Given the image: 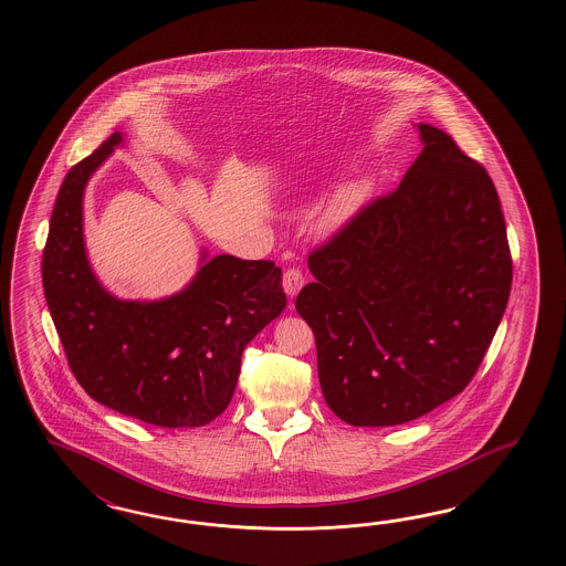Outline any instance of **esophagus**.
Wrapping results in <instances>:
<instances>
[{
    "mask_svg": "<svg viewBox=\"0 0 566 566\" xmlns=\"http://www.w3.org/2000/svg\"><path fill=\"white\" fill-rule=\"evenodd\" d=\"M282 284H284L286 294H289L291 298H294V296L298 294V291L303 289V284H305V275H303V272H301L298 268H291V270L284 274V277H282Z\"/></svg>",
    "mask_w": 566,
    "mask_h": 566,
    "instance_id": "esophagus-1",
    "label": "esophagus"
}]
</instances>
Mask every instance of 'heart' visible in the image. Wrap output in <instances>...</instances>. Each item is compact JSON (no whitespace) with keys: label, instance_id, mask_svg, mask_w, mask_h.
<instances>
[{"label":"heart","instance_id":"heart-1","mask_svg":"<svg viewBox=\"0 0 566 566\" xmlns=\"http://www.w3.org/2000/svg\"><path fill=\"white\" fill-rule=\"evenodd\" d=\"M369 192H371V182L365 176L344 182L343 187L329 197V201L322 209V213L317 218L319 230L326 234L338 232L344 223L359 211L363 203L367 201Z\"/></svg>","mask_w":566,"mask_h":566}]
</instances>
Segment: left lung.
<instances>
[{"instance_id": "obj_1", "label": "left lung", "mask_w": 566, "mask_h": 566, "mask_svg": "<svg viewBox=\"0 0 566 566\" xmlns=\"http://www.w3.org/2000/svg\"><path fill=\"white\" fill-rule=\"evenodd\" d=\"M398 189L308 258L296 311L327 407L348 426L412 421L475 376L506 311L513 261L496 187L444 130Z\"/></svg>"}]
</instances>
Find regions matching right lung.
<instances>
[{"label": "right lung", "mask_w": 566, "mask_h": 566, "mask_svg": "<svg viewBox=\"0 0 566 566\" xmlns=\"http://www.w3.org/2000/svg\"><path fill=\"white\" fill-rule=\"evenodd\" d=\"M114 133L66 174L43 251V291L70 369L86 395L159 428H201L230 405L240 357L286 307L274 261L209 258L180 292L114 296L86 258L83 201L91 176L124 145Z\"/></svg>", "instance_id": "1"}]
</instances>
